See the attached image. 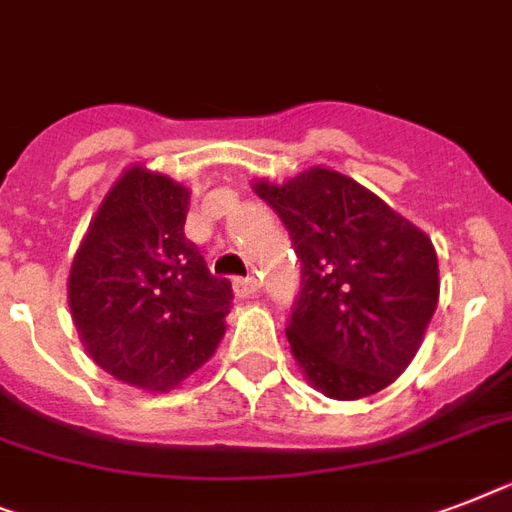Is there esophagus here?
Listing matches in <instances>:
<instances>
[{
  "instance_id": "esophagus-1",
  "label": "esophagus",
  "mask_w": 512,
  "mask_h": 512,
  "mask_svg": "<svg viewBox=\"0 0 512 512\" xmlns=\"http://www.w3.org/2000/svg\"><path fill=\"white\" fill-rule=\"evenodd\" d=\"M234 292H236V297H252V294L260 292V281H257L255 276L236 278Z\"/></svg>"
}]
</instances>
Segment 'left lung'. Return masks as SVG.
<instances>
[{
	"mask_svg": "<svg viewBox=\"0 0 512 512\" xmlns=\"http://www.w3.org/2000/svg\"><path fill=\"white\" fill-rule=\"evenodd\" d=\"M255 191L302 263L286 336L307 381L334 400L381 392L410 365L439 302L431 239L336 170Z\"/></svg>",
	"mask_w": 512,
	"mask_h": 512,
	"instance_id": "8db88e82",
	"label": "left lung"
}]
</instances>
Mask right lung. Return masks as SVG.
Masks as SVG:
<instances>
[{
    "mask_svg": "<svg viewBox=\"0 0 512 512\" xmlns=\"http://www.w3.org/2000/svg\"><path fill=\"white\" fill-rule=\"evenodd\" d=\"M189 189L144 165L107 191L73 257L68 302L91 360L131 386L165 392L213 357L231 281L184 234Z\"/></svg>",
    "mask_w": 512,
    "mask_h": 512,
    "instance_id": "obj_1",
    "label": "right lung"
}]
</instances>
